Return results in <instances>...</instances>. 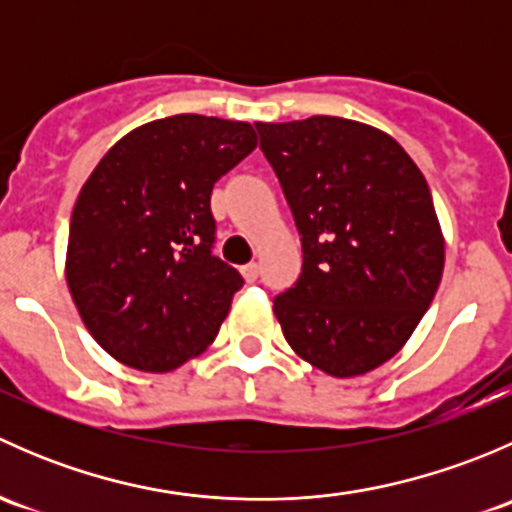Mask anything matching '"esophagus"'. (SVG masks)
Instances as JSON below:
<instances>
[{"label":"esophagus","mask_w":512,"mask_h":512,"mask_svg":"<svg viewBox=\"0 0 512 512\" xmlns=\"http://www.w3.org/2000/svg\"><path fill=\"white\" fill-rule=\"evenodd\" d=\"M257 275H260V267H257V262H250V265L242 267V277H245L247 282H257Z\"/></svg>","instance_id":"34e87169"}]
</instances>
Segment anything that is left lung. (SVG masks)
<instances>
[{
    "instance_id": "left-lung-1",
    "label": "left lung",
    "mask_w": 512,
    "mask_h": 512,
    "mask_svg": "<svg viewBox=\"0 0 512 512\" xmlns=\"http://www.w3.org/2000/svg\"><path fill=\"white\" fill-rule=\"evenodd\" d=\"M302 235V275L275 297L287 344L337 379L399 352L443 275V232L409 153L366 123H255Z\"/></svg>"
}]
</instances>
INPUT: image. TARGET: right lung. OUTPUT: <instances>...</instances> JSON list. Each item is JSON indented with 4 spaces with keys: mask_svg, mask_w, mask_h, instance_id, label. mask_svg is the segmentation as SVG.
I'll return each instance as SVG.
<instances>
[{
    "mask_svg": "<svg viewBox=\"0 0 512 512\" xmlns=\"http://www.w3.org/2000/svg\"><path fill=\"white\" fill-rule=\"evenodd\" d=\"M245 121L180 113L126 133L76 198L66 282L91 337L163 374L215 342L242 277L213 255V185L250 156Z\"/></svg>",
    "mask_w": 512,
    "mask_h": 512,
    "instance_id": "right-lung-1",
    "label": "right lung"
}]
</instances>
